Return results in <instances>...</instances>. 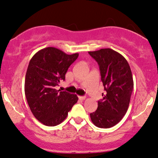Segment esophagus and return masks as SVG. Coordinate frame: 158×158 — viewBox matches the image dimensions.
Returning a JSON list of instances; mask_svg holds the SVG:
<instances>
[{
  "mask_svg": "<svg viewBox=\"0 0 158 158\" xmlns=\"http://www.w3.org/2000/svg\"><path fill=\"white\" fill-rule=\"evenodd\" d=\"M79 99L80 100H84L85 99V96H79Z\"/></svg>",
  "mask_w": 158,
  "mask_h": 158,
  "instance_id": "34e87169",
  "label": "esophagus"
}]
</instances>
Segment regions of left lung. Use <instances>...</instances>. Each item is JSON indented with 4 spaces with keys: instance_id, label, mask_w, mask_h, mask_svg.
<instances>
[{
    "instance_id": "left-lung-1",
    "label": "left lung",
    "mask_w": 158,
    "mask_h": 158,
    "mask_svg": "<svg viewBox=\"0 0 158 158\" xmlns=\"http://www.w3.org/2000/svg\"><path fill=\"white\" fill-rule=\"evenodd\" d=\"M98 62L106 94L98 101L95 112L90 114L97 127L115 126L127 112L133 89L131 67L124 56L111 48L88 52Z\"/></svg>"
}]
</instances>
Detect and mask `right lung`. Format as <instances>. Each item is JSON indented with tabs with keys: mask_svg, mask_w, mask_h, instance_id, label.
Instances as JSON below:
<instances>
[{
	"mask_svg": "<svg viewBox=\"0 0 158 158\" xmlns=\"http://www.w3.org/2000/svg\"><path fill=\"white\" fill-rule=\"evenodd\" d=\"M79 54L67 55L61 50L47 47L32 57L25 80V93L33 115L46 126L60 124L68 115L78 97L55 87L64 81L69 67Z\"/></svg>",
	"mask_w": 158,
	"mask_h": 158,
	"instance_id": "add662e5",
	"label": "right lung"
}]
</instances>
